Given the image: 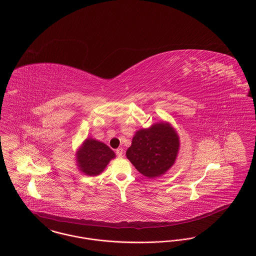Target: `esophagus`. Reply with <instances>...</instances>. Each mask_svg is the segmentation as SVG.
Segmentation results:
<instances>
[{"mask_svg":"<svg viewBox=\"0 0 256 256\" xmlns=\"http://www.w3.org/2000/svg\"><path fill=\"white\" fill-rule=\"evenodd\" d=\"M116 156H118V157H122V155H123V149H122V148H118V149L116 150Z\"/></svg>","mask_w":256,"mask_h":256,"instance_id":"esophagus-1","label":"esophagus"}]
</instances>
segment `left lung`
Segmentation results:
<instances>
[{"label": "left lung", "mask_w": 256, "mask_h": 256, "mask_svg": "<svg viewBox=\"0 0 256 256\" xmlns=\"http://www.w3.org/2000/svg\"><path fill=\"white\" fill-rule=\"evenodd\" d=\"M179 146L174 129L166 122H160L136 131L126 156L142 174L155 178L174 166Z\"/></svg>", "instance_id": "8db88e82"}]
</instances>
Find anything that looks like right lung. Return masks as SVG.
I'll return each mask as SVG.
<instances>
[{
    "mask_svg": "<svg viewBox=\"0 0 256 256\" xmlns=\"http://www.w3.org/2000/svg\"><path fill=\"white\" fill-rule=\"evenodd\" d=\"M76 156L82 172L96 176L103 172L108 162L116 157V154L105 144L88 138L82 142Z\"/></svg>",
    "mask_w": 256,
    "mask_h": 256,
    "instance_id": "right-lung-1",
    "label": "right lung"
}]
</instances>
